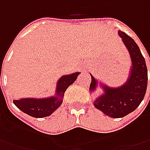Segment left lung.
<instances>
[{"instance_id":"8db88e82","label":"left lung","mask_w":150,"mask_h":150,"mask_svg":"<svg viewBox=\"0 0 150 150\" xmlns=\"http://www.w3.org/2000/svg\"><path fill=\"white\" fill-rule=\"evenodd\" d=\"M118 36L129 51L131 64L129 75L122 86L112 88L98 83V80L91 74L89 91L93 93L99 86L103 93L96 98L93 105L96 108L111 118H123L134 111L144 99L148 83V71L144 57L139 47L125 32L118 31Z\"/></svg>"}]
</instances>
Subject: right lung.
Returning <instances> with one entry per match:
<instances>
[{
	"label": "right lung",
	"mask_w": 150,
	"mask_h": 150,
	"mask_svg": "<svg viewBox=\"0 0 150 150\" xmlns=\"http://www.w3.org/2000/svg\"><path fill=\"white\" fill-rule=\"evenodd\" d=\"M80 72H77L62 76L57 83L54 96L43 98H25L13 100V103L22 112L34 118H44L50 116L61 106L65 91L75 82Z\"/></svg>",
	"instance_id": "obj_1"
}]
</instances>
